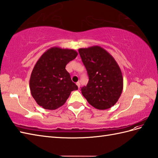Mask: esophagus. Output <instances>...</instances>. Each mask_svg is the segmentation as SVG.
Listing matches in <instances>:
<instances>
[{
  "instance_id": "obj_1",
  "label": "esophagus",
  "mask_w": 158,
  "mask_h": 158,
  "mask_svg": "<svg viewBox=\"0 0 158 158\" xmlns=\"http://www.w3.org/2000/svg\"><path fill=\"white\" fill-rule=\"evenodd\" d=\"M76 85L78 86V88L80 87V83H79V82H77V83H76Z\"/></svg>"
}]
</instances>
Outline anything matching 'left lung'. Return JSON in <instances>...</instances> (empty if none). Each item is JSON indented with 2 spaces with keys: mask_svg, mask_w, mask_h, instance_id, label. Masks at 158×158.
<instances>
[{
  "mask_svg": "<svg viewBox=\"0 0 158 158\" xmlns=\"http://www.w3.org/2000/svg\"><path fill=\"white\" fill-rule=\"evenodd\" d=\"M79 52L89 77L81 93L90 105L98 110L110 108L118 100L123 89L119 66L103 48L94 46L79 48Z\"/></svg>",
  "mask_w": 158,
  "mask_h": 158,
  "instance_id": "8db88e82",
  "label": "left lung"
}]
</instances>
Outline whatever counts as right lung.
I'll use <instances>...</instances> for the list:
<instances>
[{"instance_id": "right-lung-1", "label": "right lung", "mask_w": 158, "mask_h": 158, "mask_svg": "<svg viewBox=\"0 0 158 158\" xmlns=\"http://www.w3.org/2000/svg\"><path fill=\"white\" fill-rule=\"evenodd\" d=\"M77 54L75 50L52 47L40 56L29 79L31 96L39 106L56 110L65 103L72 91L78 89L65 69Z\"/></svg>"}]
</instances>
